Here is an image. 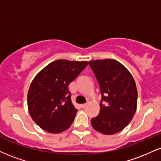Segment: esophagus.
Wrapping results in <instances>:
<instances>
[{
  "instance_id": "obj_1",
  "label": "esophagus",
  "mask_w": 161,
  "mask_h": 161,
  "mask_svg": "<svg viewBox=\"0 0 161 161\" xmlns=\"http://www.w3.org/2000/svg\"><path fill=\"white\" fill-rule=\"evenodd\" d=\"M87 105H88V104H87V103H84V104H81L80 106H81V108H82V109H84V108L86 107Z\"/></svg>"
}]
</instances>
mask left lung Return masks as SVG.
<instances>
[{
  "instance_id": "1",
  "label": "left lung",
  "mask_w": 161,
  "mask_h": 161,
  "mask_svg": "<svg viewBox=\"0 0 161 161\" xmlns=\"http://www.w3.org/2000/svg\"><path fill=\"white\" fill-rule=\"evenodd\" d=\"M88 64L102 95L100 113L91 120L92 125L103 134H115L128 125L136 112V82L128 69L115 59L95 60Z\"/></svg>"
}]
</instances>
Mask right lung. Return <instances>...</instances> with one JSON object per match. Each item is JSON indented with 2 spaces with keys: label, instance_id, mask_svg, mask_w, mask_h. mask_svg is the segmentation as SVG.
Returning a JSON list of instances; mask_svg holds the SVG:
<instances>
[{
  "label": "right lung",
  "instance_id": "1",
  "mask_svg": "<svg viewBox=\"0 0 161 161\" xmlns=\"http://www.w3.org/2000/svg\"><path fill=\"white\" fill-rule=\"evenodd\" d=\"M87 65L88 61L59 59L33 79L28 93V112L42 130L59 133L72 125L77 109L71 101L68 86Z\"/></svg>",
  "mask_w": 161,
  "mask_h": 161
}]
</instances>
